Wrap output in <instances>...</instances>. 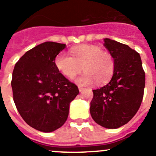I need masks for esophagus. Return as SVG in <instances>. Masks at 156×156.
<instances>
[{
    "instance_id": "esophagus-1",
    "label": "esophagus",
    "mask_w": 156,
    "mask_h": 156,
    "mask_svg": "<svg viewBox=\"0 0 156 156\" xmlns=\"http://www.w3.org/2000/svg\"><path fill=\"white\" fill-rule=\"evenodd\" d=\"M79 90H80V92H82L83 90V88L80 87H79Z\"/></svg>"
}]
</instances>
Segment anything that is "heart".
<instances>
[{
	"instance_id": "b5f03b06",
	"label": "heart",
	"mask_w": 156,
	"mask_h": 156,
	"mask_svg": "<svg viewBox=\"0 0 156 156\" xmlns=\"http://www.w3.org/2000/svg\"><path fill=\"white\" fill-rule=\"evenodd\" d=\"M72 56L61 52L55 58L58 69L69 79L83 69L84 73L75 80L80 86L96 82L101 84L113 74L115 62L111 54L95 45H80L71 49Z\"/></svg>"
}]
</instances>
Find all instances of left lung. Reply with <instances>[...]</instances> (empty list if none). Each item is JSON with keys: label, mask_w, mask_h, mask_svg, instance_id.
<instances>
[{"label": "left lung", "mask_w": 156, "mask_h": 156, "mask_svg": "<svg viewBox=\"0 0 156 156\" xmlns=\"http://www.w3.org/2000/svg\"><path fill=\"white\" fill-rule=\"evenodd\" d=\"M104 46L113 58L115 68L107 84L93 90L90 112L100 126L116 129L127 123L140 108L145 75L136 51L109 38H105Z\"/></svg>", "instance_id": "obj_1"}]
</instances>
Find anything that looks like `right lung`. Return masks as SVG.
Masks as SVG:
<instances>
[{
    "label": "right lung",
    "mask_w": 156,
    "mask_h": 156,
    "mask_svg": "<svg viewBox=\"0 0 156 156\" xmlns=\"http://www.w3.org/2000/svg\"><path fill=\"white\" fill-rule=\"evenodd\" d=\"M65 44L44 42L23 55L12 73L14 102L31 127L50 133L68 118L69 105L78 87L59 73L55 60Z\"/></svg>",
    "instance_id": "right-lung-1"
}]
</instances>
